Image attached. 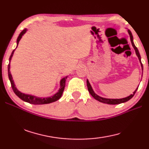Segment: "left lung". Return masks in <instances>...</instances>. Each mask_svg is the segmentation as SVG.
<instances>
[{
  "instance_id": "1",
  "label": "left lung",
  "mask_w": 149,
  "mask_h": 149,
  "mask_svg": "<svg viewBox=\"0 0 149 149\" xmlns=\"http://www.w3.org/2000/svg\"><path fill=\"white\" fill-rule=\"evenodd\" d=\"M128 33H129V34H130V39H131V42H132V46L133 47V48H134V49L135 50V52H136V54H137L138 58H139V62H140L141 65V68H142V70H143V64H142V63H141V61L140 54H139V50L137 49V48L135 47V45H134V43H133V35L132 34V32H131L130 30H128ZM87 85L88 91H89L90 94L92 95V97L94 98V99H95L96 100H97L98 101H99L100 102H103V103H105V104H121V103H123V102L128 101V100H130L133 97V96H134V95L135 94V93H136V91H137V90L138 89V87H137L135 91L133 93V94L130 95L129 97H127L123 98V99H105V98L100 97H99V96H98L97 94H95V92L93 91V90L92 89L91 86V85H90L88 79L87 80Z\"/></svg>"
}]
</instances>
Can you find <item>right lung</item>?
<instances>
[{
  "mask_svg": "<svg viewBox=\"0 0 149 149\" xmlns=\"http://www.w3.org/2000/svg\"><path fill=\"white\" fill-rule=\"evenodd\" d=\"M26 31H27V29H24L23 31H22L19 33V36L17 39V45H18V42L19 41V40L21 39L22 35H23L26 32ZM14 50H15V49L13 50V51H12L10 56V58H9L10 62L12 57V56H13ZM10 63H9L8 65V77H9L10 81L12 90H13V91L14 92L15 94H16L17 97L19 98V99H21L22 100H24V101L30 103V104H49V103L56 101V100H58L60 98L62 97L63 91H64V90L65 81H66L67 76L64 77L63 79H61V81H60V88L58 91V92L56 93L54 95L52 96V97H47V98H39V97H35V96L24 94V93L19 92V91L16 89V87H15L14 81H13V79H12V75L10 74Z\"/></svg>",
  "mask_w": 149,
  "mask_h": 149,
  "instance_id": "1",
  "label": "right lung"
}]
</instances>
